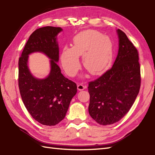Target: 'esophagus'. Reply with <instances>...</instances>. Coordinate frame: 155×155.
I'll list each match as a JSON object with an SVG mask.
<instances>
[{
  "instance_id": "1",
  "label": "esophagus",
  "mask_w": 155,
  "mask_h": 155,
  "mask_svg": "<svg viewBox=\"0 0 155 155\" xmlns=\"http://www.w3.org/2000/svg\"><path fill=\"white\" fill-rule=\"evenodd\" d=\"M86 88V86L85 85H83L82 84H78L77 85V89L78 91H83Z\"/></svg>"
}]
</instances>
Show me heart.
<instances>
[{
	"mask_svg": "<svg viewBox=\"0 0 155 155\" xmlns=\"http://www.w3.org/2000/svg\"><path fill=\"white\" fill-rule=\"evenodd\" d=\"M73 47H64L61 54L64 70L73 77L80 67L79 56L82 55L83 65L90 73L98 74L107 69L113 57L112 43L100 32L88 30L73 38Z\"/></svg>",
	"mask_w": 155,
	"mask_h": 155,
	"instance_id": "obj_1",
	"label": "heart"
}]
</instances>
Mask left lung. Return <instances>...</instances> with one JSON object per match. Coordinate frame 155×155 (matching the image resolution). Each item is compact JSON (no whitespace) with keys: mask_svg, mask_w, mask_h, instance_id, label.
Wrapping results in <instances>:
<instances>
[{"mask_svg":"<svg viewBox=\"0 0 155 155\" xmlns=\"http://www.w3.org/2000/svg\"><path fill=\"white\" fill-rule=\"evenodd\" d=\"M119 49L112 67L88 83L90 116L107 125L123 118L134 104L141 86L138 51L124 31L116 30Z\"/></svg>","mask_w":155,"mask_h":155,"instance_id":"1","label":"left lung"}]
</instances>
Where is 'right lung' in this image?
<instances>
[{
    "mask_svg": "<svg viewBox=\"0 0 155 155\" xmlns=\"http://www.w3.org/2000/svg\"><path fill=\"white\" fill-rule=\"evenodd\" d=\"M62 31L53 26L37 29L29 38L18 61V85L24 106L35 120L48 126L63 120L77 92V84L63 76L57 64V37ZM35 52H43L50 59L51 69L44 79L34 77L28 69V55Z\"/></svg>",
    "mask_w": 155,
    "mask_h": 155,
    "instance_id": "obj_1",
    "label": "right lung"
}]
</instances>
